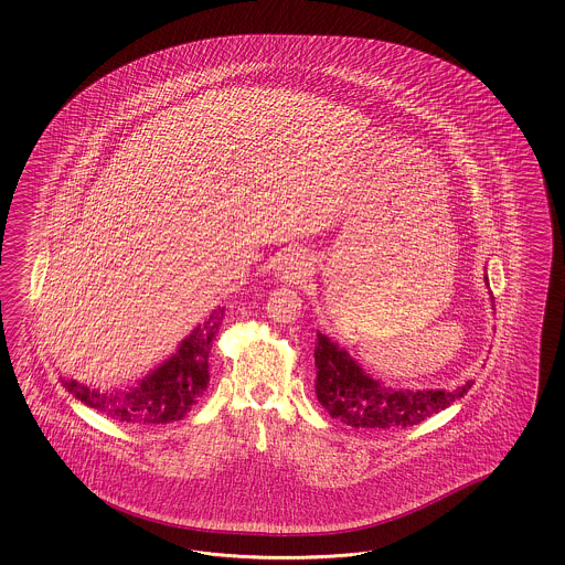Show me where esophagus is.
Instances as JSON below:
<instances>
[{"label":"esophagus","instance_id":"obj_1","mask_svg":"<svg viewBox=\"0 0 565 565\" xmlns=\"http://www.w3.org/2000/svg\"><path fill=\"white\" fill-rule=\"evenodd\" d=\"M308 257L302 250H286L274 260L277 281H302L308 275Z\"/></svg>","mask_w":565,"mask_h":565}]
</instances>
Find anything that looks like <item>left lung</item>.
<instances>
[{
    "instance_id": "1",
    "label": "left lung",
    "mask_w": 565,
    "mask_h": 565,
    "mask_svg": "<svg viewBox=\"0 0 565 565\" xmlns=\"http://www.w3.org/2000/svg\"><path fill=\"white\" fill-rule=\"evenodd\" d=\"M484 284L489 277L484 274ZM493 300V296H491ZM317 381L315 394L331 418L354 428H406L418 425L430 414L451 406L472 387L466 381L460 387L447 390H397L366 373L359 360L327 333L317 329L315 345Z\"/></svg>"
}]
</instances>
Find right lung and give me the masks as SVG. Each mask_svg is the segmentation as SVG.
Wrapping results in <instances>:
<instances>
[{"mask_svg":"<svg viewBox=\"0 0 565 565\" xmlns=\"http://www.w3.org/2000/svg\"><path fill=\"white\" fill-rule=\"evenodd\" d=\"M225 308L217 307L180 342L175 354L138 379L132 387L97 390L62 376V385L88 408L126 425H168L182 420L205 395L209 354Z\"/></svg>","mask_w":565,"mask_h":565,"instance_id":"1","label":"right lung"}]
</instances>
